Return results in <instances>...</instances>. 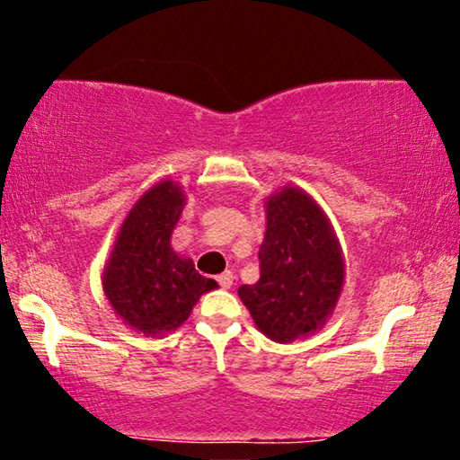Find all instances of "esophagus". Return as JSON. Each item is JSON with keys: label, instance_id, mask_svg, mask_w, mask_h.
<instances>
[{"label": "esophagus", "instance_id": "1", "mask_svg": "<svg viewBox=\"0 0 460 460\" xmlns=\"http://www.w3.org/2000/svg\"><path fill=\"white\" fill-rule=\"evenodd\" d=\"M217 282H219V286L225 288V290H227V288L233 286V271H229V270L223 271V274L217 276Z\"/></svg>", "mask_w": 460, "mask_h": 460}]
</instances>
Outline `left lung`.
<instances>
[{"label":"left lung","instance_id":"left-lung-1","mask_svg":"<svg viewBox=\"0 0 460 460\" xmlns=\"http://www.w3.org/2000/svg\"><path fill=\"white\" fill-rule=\"evenodd\" d=\"M266 213L260 279L237 292L266 337L290 342L321 329L329 318L345 263L329 219L306 192L286 186L266 200Z\"/></svg>","mask_w":460,"mask_h":460}]
</instances>
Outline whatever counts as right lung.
I'll return each mask as SVG.
<instances>
[{
    "label": "right lung",
    "mask_w": 460,
    "mask_h": 460,
    "mask_svg": "<svg viewBox=\"0 0 460 460\" xmlns=\"http://www.w3.org/2000/svg\"><path fill=\"white\" fill-rule=\"evenodd\" d=\"M184 194L164 181L136 202L115 241L103 271V290L115 314L144 334L176 331L200 294L217 288L200 276L192 260H182L170 247V235L181 219Z\"/></svg>",
    "instance_id": "obj_1"
}]
</instances>
